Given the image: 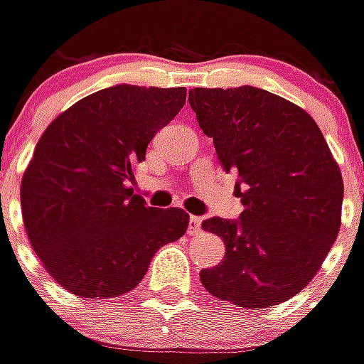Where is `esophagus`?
Listing matches in <instances>:
<instances>
[{"label": "esophagus", "mask_w": 364, "mask_h": 364, "mask_svg": "<svg viewBox=\"0 0 364 364\" xmlns=\"http://www.w3.org/2000/svg\"><path fill=\"white\" fill-rule=\"evenodd\" d=\"M187 232H189L191 237H198V235L202 232V218L189 216V228H187Z\"/></svg>", "instance_id": "obj_1"}]
</instances>
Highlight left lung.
<instances>
[{"mask_svg":"<svg viewBox=\"0 0 364 364\" xmlns=\"http://www.w3.org/2000/svg\"><path fill=\"white\" fill-rule=\"evenodd\" d=\"M189 105L245 210L202 228L225 241V259L200 272L212 296L266 309L313 280L340 230L344 183L317 123L255 86L193 88Z\"/></svg>","mask_w":364,"mask_h":364,"instance_id":"left-lung-1","label":"left lung"}]
</instances>
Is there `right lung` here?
Returning a JSON list of instances; mask_svg holds the SVG:
<instances>
[{
    "instance_id": "add662e5",
    "label": "right lung",
    "mask_w": 364,
    "mask_h": 364,
    "mask_svg": "<svg viewBox=\"0 0 364 364\" xmlns=\"http://www.w3.org/2000/svg\"><path fill=\"white\" fill-rule=\"evenodd\" d=\"M185 88L119 84L77 100L41 136L20 187L34 253L55 282L86 299L129 292L189 214L150 208L134 166L185 105Z\"/></svg>"
}]
</instances>
